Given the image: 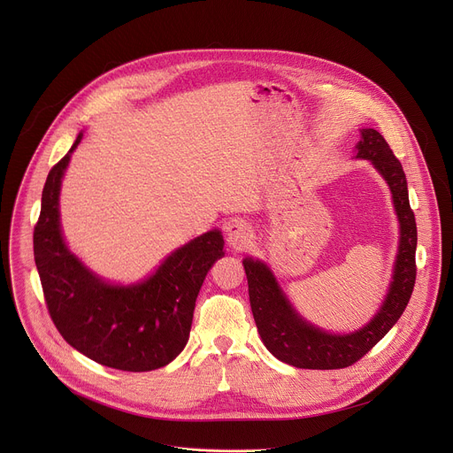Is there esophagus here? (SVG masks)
<instances>
[{
  "label": "esophagus",
  "mask_w": 453,
  "mask_h": 453,
  "mask_svg": "<svg viewBox=\"0 0 453 453\" xmlns=\"http://www.w3.org/2000/svg\"><path fill=\"white\" fill-rule=\"evenodd\" d=\"M226 238H227V243L231 245L233 250L242 251L243 248H248L251 238H253L251 227L245 224L243 220L234 219L226 226Z\"/></svg>",
  "instance_id": "obj_1"
}]
</instances>
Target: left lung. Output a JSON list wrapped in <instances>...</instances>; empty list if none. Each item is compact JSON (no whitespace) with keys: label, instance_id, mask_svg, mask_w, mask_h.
<instances>
[{"label":"left lung","instance_id":"8db88e82","mask_svg":"<svg viewBox=\"0 0 453 453\" xmlns=\"http://www.w3.org/2000/svg\"><path fill=\"white\" fill-rule=\"evenodd\" d=\"M357 157L368 158L390 186L394 205L401 224L399 255L394 269V281L381 311L357 333L334 336L305 323L281 295L271 271L258 260L245 258L251 311L267 350L283 363L298 368L334 370L359 361L401 318L416 285V248L418 226L408 200L406 177L401 162L390 150L385 137L374 128L361 130Z\"/></svg>","mask_w":453,"mask_h":453}]
</instances>
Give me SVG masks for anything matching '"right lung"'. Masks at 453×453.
<instances>
[{
    "label": "right lung",
    "instance_id": "1",
    "mask_svg": "<svg viewBox=\"0 0 453 453\" xmlns=\"http://www.w3.org/2000/svg\"><path fill=\"white\" fill-rule=\"evenodd\" d=\"M70 151L50 170L34 227V260L59 334L90 359L146 372L173 361L188 343L202 281L224 257V238L208 231L172 253L153 276L132 287L96 278L70 255L59 229V188Z\"/></svg>",
    "mask_w": 453,
    "mask_h": 453
}]
</instances>
